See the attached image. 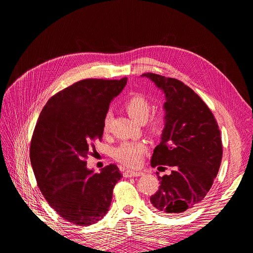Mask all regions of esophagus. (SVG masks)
<instances>
[{
    "label": "esophagus",
    "instance_id": "obj_1",
    "mask_svg": "<svg viewBox=\"0 0 253 253\" xmlns=\"http://www.w3.org/2000/svg\"><path fill=\"white\" fill-rule=\"evenodd\" d=\"M143 173L139 171H133V170H126L124 172L125 177H134V176H141Z\"/></svg>",
    "mask_w": 253,
    "mask_h": 253
}]
</instances>
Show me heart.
Instances as JSON below:
<instances>
[{
	"instance_id": "obj_1",
	"label": "heart",
	"mask_w": 253,
	"mask_h": 253,
	"mask_svg": "<svg viewBox=\"0 0 253 253\" xmlns=\"http://www.w3.org/2000/svg\"><path fill=\"white\" fill-rule=\"evenodd\" d=\"M126 111L129 117L138 122H143L148 118L151 104L144 97L140 95L133 96L126 102ZM111 121V114L108 113L103 119V129L108 131ZM163 118L157 117L152 122L153 128L158 129L162 126ZM145 152V144L143 142H122L119 147L114 150V157L119 163L128 167H137L140 163V159Z\"/></svg>"
}]
</instances>
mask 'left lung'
<instances>
[{
  "label": "left lung",
  "instance_id": "left-lung-1",
  "mask_svg": "<svg viewBox=\"0 0 253 253\" xmlns=\"http://www.w3.org/2000/svg\"><path fill=\"white\" fill-rule=\"evenodd\" d=\"M141 77L166 99L165 126L151 165L172 168L171 174L157 176L160 186L150 201L162 213H183L204 200L218 173L223 156L218 126L200 96L179 80L152 73Z\"/></svg>",
  "mask_w": 253,
  "mask_h": 253
}]
</instances>
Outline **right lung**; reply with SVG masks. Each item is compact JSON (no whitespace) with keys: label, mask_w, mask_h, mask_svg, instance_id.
I'll return each mask as SVG.
<instances>
[{"label":"right lung","mask_w":253,"mask_h":253,"mask_svg":"<svg viewBox=\"0 0 253 253\" xmlns=\"http://www.w3.org/2000/svg\"><path fill=\"white\" fill-rule=\"evenodd\" d=\"M126 82H76L52 96L38 119L30 144L38 186L51 208L74 225L89 226L103 218L122 176L116 165L95 173L87 169L85 158L102 137L110 103Z\"/></svg>","instance_id":"right-lung-1"}]
</instances>
